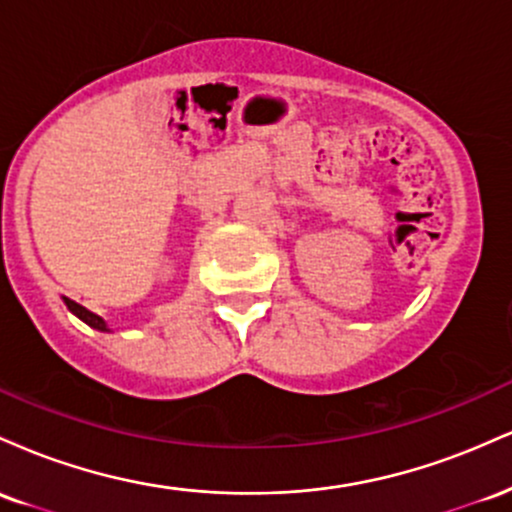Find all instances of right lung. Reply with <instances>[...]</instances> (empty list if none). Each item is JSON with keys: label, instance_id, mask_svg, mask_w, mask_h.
Segmentation results:
<instances>
[{"label": "right lung", "instance_id": "right-lung-1", "mask_svg": "<svg viewBox=\"0 0 512 512\" xmlns=\"http://www.w3.org/2000/svg\"><path fill=\"white\" fill-rule=\"evenodd\" d=\"M64 303H67V308L72 310L74 315H79L81 320L86 322V325H91V327H96V330H101V332H105L108 330V327H105V322L101 320V317L98 315H93L91 310H86L84 305H79V303H74V301H69V298H64Z\"/></svg>", "mask_w": 512, "mask_h": 512}]
</instances>
